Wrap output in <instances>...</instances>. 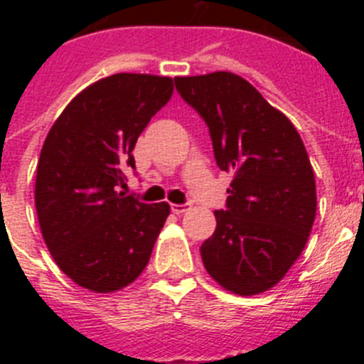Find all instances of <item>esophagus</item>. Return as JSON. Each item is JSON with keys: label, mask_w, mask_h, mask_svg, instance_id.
<instances>
[{"label": "esophagus", "mask_w": 364, "mask_h": 364, "mask_svg": "<svg viewBox=\"0 0 364 364\" xmlns=\"http://www.w3.org/2000/svg\"><path fill=\"white\" fill-rule=\"evenodd\" d=\"M189 208H191V204H189V202H184V204H171V211H173V213H176V215L186 213Z\"/></svg>", "instance_id": "esophagus-1"}]
</instances>
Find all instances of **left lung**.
<instances>
[{
    "instance_id": "obj_1",
    "label": "left lung",
    "mask_w": 364,
    "mask_h": 364,
    "mask_svg": "<svg viewBox=\"0 0 364 364\" xmlns=\"http://www.w3.org/2000/svg\"><path fill=\"white\" fill-rule=\"evenodd\" d=\"M210 129L217 166L233 171L226 210L200 246L202 262L226 290L255 295L284 277L308 240L317 210L315 176L288 118L233 73L175 78Z\"/></svg>"
}]
</instances>
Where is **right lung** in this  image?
I'll return each instance as SVG.
<instances>
[{
    "label": "right lung",
    "mask_w": 364,
    "mask_h": 364,
    "mask_svg": "<svg viewBox=\"0 0 364 364\" xmlns=\"http://www.w3.org/2000/svg\"><path fill=\"white\" fill-rule=\"evenodd\" d=\"M171 95L166 76L112 74L80 92L45 138L38 220L56 264L82 288L117 291L149 262L169 204H144L122 189L138 136Z\"/></svg>",
    "instance_id": "obj_1"
}]
</instances>
